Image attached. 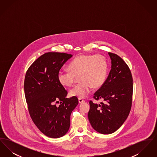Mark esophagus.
<instances>
[{"mask_svg":"<svg viewBox=\"0 0 157 157\" xmlns=\"http://www.w3.org/2000/svg\"><path fill=\"white\" fill-rule=\"evenodd\" d=\"M78 101H79V104H82V103L85 102V101H84L83 99H81V98H79V99H78Z\"/></svg>","mask_w":157,"mask_h":157,"instance_id":"obj_1","label":"esophagus"}]
</instances>
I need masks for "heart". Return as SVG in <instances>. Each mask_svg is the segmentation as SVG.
Wrapping results in <instances>:
<instances>
[{
	"label": "heart",
	"mask_w": 157,
	"mask_h": 157,
	"mask_svg": "<svg viewBox=\"0 0 157 157\" xmlns=\"http://www.w3.org/2000/svg\"><path fill=\"white\" fill-rule=\"evenodd\" d=\"M69 70H60L58 79L64 86H71L79 76L81 82L70 90L72 97L84 98L87 97L92 88H98L104 83L108 71V63L104 56L101 55L77 56L69 65Z\"/></svg>",
	"instance_id": "obj_1"
}]
</instances>
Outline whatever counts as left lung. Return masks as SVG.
<instances>
[{
    "mask_svg": "<svg viewBox=\"0 0 157 157\" xmlns=\"http://www.w3.org/2000/svg\"><path fill=\"white\" fill-rule=\"evenodd\" d=\"M111 69L102 86L94 98L102 99L97 104L90 101L88 116L90 124L98 132L110 134L118 129L129 113L133 91V80L127 63L116 54L108 53Z\"/></svg>",
    "mask_w": 157,
    "mask_h": 157,
    "instance_id": "obj_1",
    "label": "left lung"
}]
</instances>
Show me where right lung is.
<instances>
[{
    "label": "right lung",
    "instance_id": "1",
    "mask_svg": "<svg viewBox=\"0 0 157 157\" xmlns=\"http://www.w3.org/2000/svg\"><path fill=\"white\" fill-rule=\"evenodd\" d=\"M72 57L65 53H46L31 65L25 75L24 90L30 117L50 138H58L67 133L71 114L78 104L76 97L67 98V91L58 79L60 68Z\"/></svg>",
    "mask_w": 157,
    "mask_h": 157
}]
</instances>
